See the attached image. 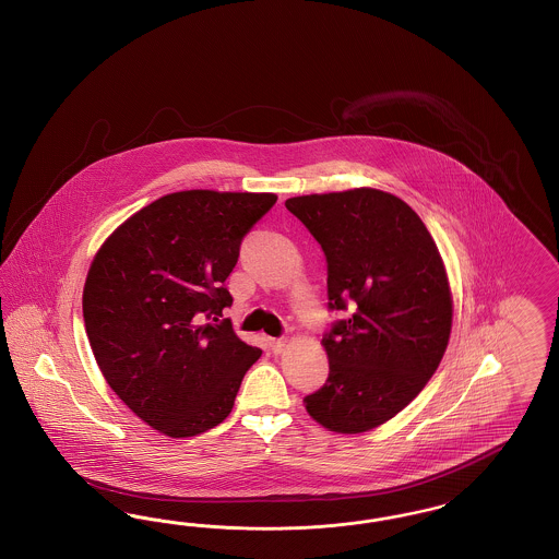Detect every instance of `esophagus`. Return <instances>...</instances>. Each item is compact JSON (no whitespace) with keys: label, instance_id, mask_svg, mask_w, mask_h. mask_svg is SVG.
<instances>
[{"label":"esophagus","instance_id":"1","mask_svg":"<svg viewBox=\"0 0 559 559\" xmlns=\"http://www.w3.org/2000/svg\"><path fill=\"white\" fill-rule=\"evenodd\" d=\"M270 348L274 353H283L287 348V338H270Z\"/></svg>","mask_w":559,"mask_h":559}]
</instances>
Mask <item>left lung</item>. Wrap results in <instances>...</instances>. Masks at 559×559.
<instances>
[{
    "label": "left lung",
    "instance_id": "obj_1",
    "mask_svg": "<svg viewBox=\"0 0 559 559\" xmlns=\"http://www.w3.org/2000/svg\"><path fill=\"white\" fill-rule=\"evenodd\" d=\"M322 246L328 308L348 311L322 338L328 380L304 399L311 419L364 433L401 413L442 361L452 293L419 214L392 193L357 188L285 202Z\"/></svg>",
    "mask_w": 559,
    "mask_h": 559
}]
</instances>
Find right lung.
Here are the masks:
<instances>
[{
    "instance_id": "1",
    "label": "right lung",
    "mask_w": 559,
    "mask_h": 559,
    "mask_svg": "<svg viewBox=\"0 0 559 559\" xmlns=\"http://www.w3.org/2000/svg\"><path fill=\"white\" fill-rule=\"evenodd\" d=\"M274 202V193H167L119 225L91 264L82 313L98 367L169 438L223 424L262 355L218 316L233 304L225 281L241 239Z\"/></svg>"
}]
</instances>
